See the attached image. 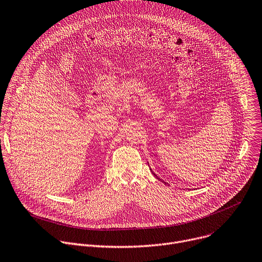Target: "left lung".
Masks as SVG:
<instances>
[{
	"instance_id": "1",
	"label": "left lung",
	"mask_w": 262,
	"mask_h": 262,
	"mask_svg": "<svg viewBox=\"0 0 262 262\" xmlns=\"http://www.w3.org/2000/svg\"><path fill=\"white\" fill-rule=\"evenodd\" d=\"M151 171H152V170H151ZM152 173H154V176H155V177H156V178H157L159 181H161V182H163V183H165V184H167V183H166V182H164L162 179H160V178H159V177H158V176H157V174H156L154 171H152Z\"/></svg>"
}]
</instances>
